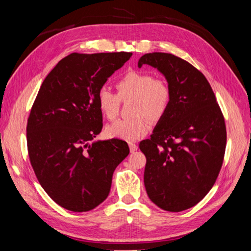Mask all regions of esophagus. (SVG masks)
<instances>
[{"label":"esophagus","instance_id":"1","mask_svg":"<svg viewBox=\"0 0 251 251\" xmlns=\"http://www.w3.org/2000/svg\"><path fill=\"white\" fill-rule=\"evenodd\" d=\"M129 149H130V152H135V151H137L138 146L134 142H129Z\"/></svg>","mask_w":251,"mask_h":251}]
</instances>
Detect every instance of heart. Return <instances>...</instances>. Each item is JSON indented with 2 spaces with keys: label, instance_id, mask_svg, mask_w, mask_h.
I'll list each match as a JSON object with an SVG mask.
<instances>
[{
  "label": "heart",
  "instance_id": "1",
  "mask_svg": "<svg viewBox=\"0 0 251 251\" xmlns=\"http://www.w3.org/2000/svg\"><path fill=\"white\" fill-rule=\"evenodd\" d=\"M117 94L108 87H101L97 104L108 120L119 114L121 100L134 98L131 104L134 117L120 119L106 127V135L123 140H136L150 130V122H157L166 115L172 103V88L166 79L154 77L150 72L129 70L117 79Z\"/></svg>",
  "mask_w": 251,
  "mask_h": 251
}]
</instances>
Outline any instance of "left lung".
<instances>
[{
  "instance_id": "8db88e82",
  "label": "left lung",
  "mask_w": 251,
  "mask_h": 251,
  "mask_svg": "<svg viewBox=\"0 0 251 251\" xmlns=\"http://www.w3.org/2000/svg\"><path fill=\"white\" fill-rule=\"evenodd\" d=\"M157 68L172 88V103L142 140L147 157L145 185L150 200L178 212L200 202L219 176L226 147V128L216 96L204 74L167 52L143 55L138 67Z\"/></svg>"
}]
</instances>
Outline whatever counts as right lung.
I'll return each instance as SVG.
<instances>
[{
    "label": "right lung",
    "instance_id": "add662e5",
    "mask_svg": "<svg viewBox=\"0 0 251 251\" xmlns=\"http://www.w3.org/2000/svg\"><path fill=\"white\" fill-rule=\"evenodd\" d=\"M131 52H72L42 83L26 123L31 166L50 199L89 211L108 197L115 168L129 154L120 139L90 140L102 129L98 90Z\"/></svg>",
    "mask_w": 251,
    "mask_h": 251
}]
</instances>
